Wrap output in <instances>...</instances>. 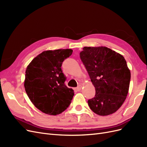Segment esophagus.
<instances>
[{"instance_id":"34e87169","label":"esophagus","mask_w":147,"mask_h":147,"mask_svg":"<svg viewBox=\"0 0 147 147\" xmlns=\"http://www.w3.org/2000/svg\"><path fill=\"white\" fill-rule=\"evenodd\" d=\"M82 88V86L81 85H79L78 87H77L76 88H75V90H77V91H80L81 90Z\"/></svg>"}]
</instances>
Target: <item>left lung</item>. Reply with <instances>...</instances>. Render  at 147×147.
<instances>
[{"label": "left lung", "instance_id": "8db88e82", "mask_svg": "<svg viewBox=\"0 0 147 147\" xmlns=\"http://www.w3.org/2000/svg\"><path fill=\"white\" fill-rule=\"evenodd\" d=\"M80 57L96 90L94 97L88 100L90 108L100 116L117 112L129 88L131 72L125 59L105 47H84Z\"/></svg>", "mask_w": 147, "mask_h": 147}]
</instances>
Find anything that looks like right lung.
<instances>
[{
	"label": "right lung",
	"mask_w": 147,
	"mask_h": 147,
	"mask_svg": "<svg viewBox=\"0 0 147 147\" xmlns=\"http://www.w3.org/2000/svg\"><path fill=\"white\" fill-rule=\"evenodd\" d=\"M72 52L71 49L43 51L27 67L26 92L35 107L43 113L60 114L71 103L74 91L65 84L66 77L61 66Z\"/></svg>",
	"instance_id": "add662e5"
}]
</instances>
